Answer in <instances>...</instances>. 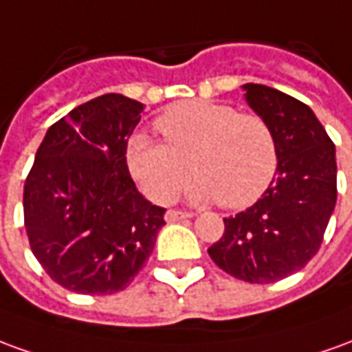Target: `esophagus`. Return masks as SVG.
<instances>
[{"label":"esophagus","instance_id":"34e87169","mask_svg":"<svg viewBox=\"0 0 352 352\" xmlns=\"http://www.w3.org/2000/svg\"><path fill=\"white\" fill-rule=\"evenodd\" d=\"M194 213L190 211H181V210H168L166 211V221L168 223H175V221H181V219L192 217Z\"/></svg>","mask_w":352,"mask_h":352}]
</instances>
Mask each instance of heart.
<instances>
[{"label": "heart", "instance_id": "heart-1", "mask_svg": "<svg viewBox=\"0 0 352 352\" xmlns=\"http://www.w3.org/2000/svg\"><path fill=\"white\" fill-rule=\"evenodd\" d=\"M156 129L168 146L144 133L133 135L125 146L129 173L154 201L173 200L192 171L198 181L190 198L242 210L261 198L278 168L270 125L257 114H238L230 104L179 102L156 120Z\"/></svg>", "mask_w": 352, "mask_h": 352}]
</instances>
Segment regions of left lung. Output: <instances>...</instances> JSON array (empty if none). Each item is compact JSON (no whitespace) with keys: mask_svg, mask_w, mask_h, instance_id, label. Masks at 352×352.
<instances>
[{"mask_svg":"<svg viewBox=\"0 0 352 352\" xmlns=\"http://www.w3.org/2000/svg\"><path fill=\"white\" fill-rule=\"evenodd\" d=\"M244 89L276 137L278 168L252 208L225 219V232L208 253L234 278L270 284L303 269L320 250L338 200L336 146L305 102L259 83Z\"/></svg>","mask_w":352,"mask_h":352,"instance_id":"8db88e82","label":"left lung"}]
</instances>
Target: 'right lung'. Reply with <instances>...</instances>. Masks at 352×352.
<instances>
[{"label":"right lung","instance_id":"1","mask_svg":"<svg viewBox=\"0 0 352 352\" xmlns=\"http://www.w3.org/2000/svg\"><path fill=\"white\" fill-rule=\"evenodd\" d=\"M142 108L118 93L83 102L49 127L36 152L24 227L39 265L70 292L125 289L166 225V210L137 190L125 162Z\"/></svg>","mask_w":352,"mask_h":352}]
</instances>
